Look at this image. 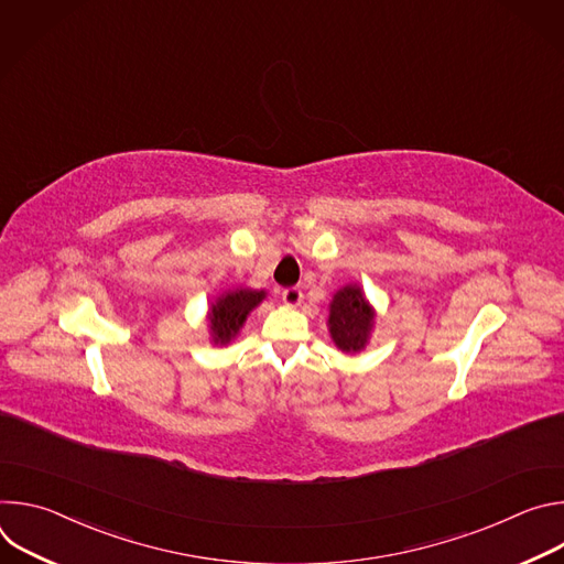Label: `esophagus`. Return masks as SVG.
I'll return each mask as SVG.
<instances>
[{
    "label": "esophagus",
    "mask_w": 564,
    "mask_h": 564,
    "mask_svg": "<svg viewBox=\"0 0 564 564\" xmlns=\"http://www.w3.org/2000/svg\"><path fill=\"white\" fill-rule=\"evenodd\" d=\"M281 299H283L285 305L296 307V305L301 303V299H303V292H301L299 288H285V290L281 292Z\"/></svg>",
    "instance_id": "obj_1"
}]
</instances>
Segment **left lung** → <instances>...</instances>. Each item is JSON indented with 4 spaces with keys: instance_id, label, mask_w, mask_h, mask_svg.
<instances>
[{
    "instance_id": "8db88e82",
    "label": "left lung",
    "mask_w": 564,
    "mask_h": 564,
    "mask_svg": "<svg viewBox=\"0 0 564 564\" xmlns=\"http://www.w3.org/2000/svg\"><path fill=\"white\" fill-rule=\"evenodd\" d=\"M375 328V307L357 283L341 288L330 303L328 330L341 352L355 355L366 348Z\"/></svg>"
}]
</instances>
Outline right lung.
Returning <instances> with one entry per match:
<instances>
[{
	"instance_id": "1",
	"label": "right lung",
	"mask_w": 564,
	"mask_h": 564,
	"mask_svg": "<svg viewBox=\"0 0 564 564\" xmlns=\"http://www.w3.org/2000/svg\"><path fill=\"white\" fill-rule=\"evenodd\" d=\"M265 299V290L236 288L223 292L209 307L207 321L214 344L227 346L248 321V314Z\"/></svg>"
}]
</instances>
